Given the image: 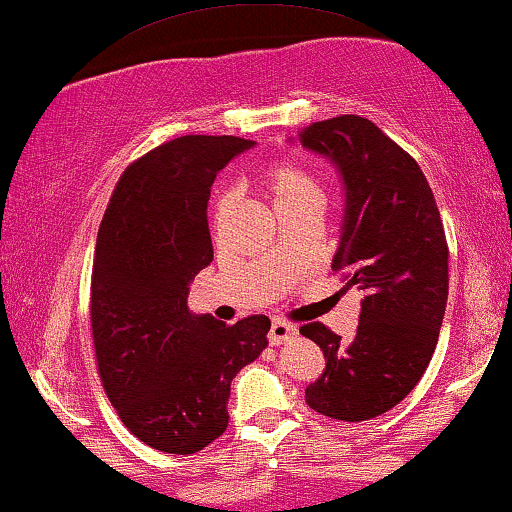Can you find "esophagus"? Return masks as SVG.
<instances>
[{
  "mask_svg": "<svg viewBox=\"0 0 512 512\" xmlns=\"http://www.w3.org/2000/svg\"><path fill=\"white\" fill-rule=\"evenodd\" d=\"M295 335H298V328H295V325L286 323V321H272V325H270V344L272 346H281V344L291 342Z\"/></svg>",
  "mask_w": 512,
  "mask_h": 512,
  "instance_id": "34e87169",
  "label": "esophagus"
}]
</instances>
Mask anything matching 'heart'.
Listing matches in <instances>:
<instances>
[{"mask_svg":"<svg viewBox=\"0 0 512 512\" xmlns=\"http://www.w3.org/2000/svg\"><path fill=\"white\" fill-rule=\"evenodd\" d=\"M261 180L277 210H284V207H291L305 201H321V191H318V184L314 177H311L307 170L300 168L298 164H291V161H277V164L268 166ZM231 203H233L231 194L219 196L217 207H214V219H217V224L224 219V214L228 212Z\"/></svg>","mask_w":512,"mask_h":512,"instance_id":"1","label":"heart"}]
</instances>
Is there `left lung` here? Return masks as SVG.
I'll list each match as a JSON object with an SVG mask.
<instances>
[{
    "label": "left lung",
    "instance_id": "1",
    "mask_svg": "<svg viewBox=\"0 0 512 512\" xmlns=\"http://www.w3.org/2000/svg\"><path fill=\"white\" fill-rule=\"evenodd\" d=\"M300 143L337 168L344 217L332 270L365 291L353 342L323 323L300 328L325 355L305 399L328 418L369 420L402 402L432 360L448 302L446 233L416 159L374 122L332 117Z\"/></svg>",
    "mask_w": 512,
    "mask_h": 512
}]
</instances>
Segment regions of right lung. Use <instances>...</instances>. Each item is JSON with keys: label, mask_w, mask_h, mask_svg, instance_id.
I'll return each instance as SVG.
<instances>
[{"label": "right lung", "mask_w": 512, "mask_h": 512, "mask_svg": "<svg viewBox=\"0 0 512 512\" xmlns=\"http://www.w3.org/2000/svg\"><path fill=\"white\" fill-rule=\"evenodd\" d=\"M182 136L124 170L96 235L92 335L106 395L129 432L170 455L210 446L228 427L231 381L268 346V316L226 325L189 309L212 263L210 187L254 147Z\"/></svg>", "instance_id": "1"}]
</instances>
